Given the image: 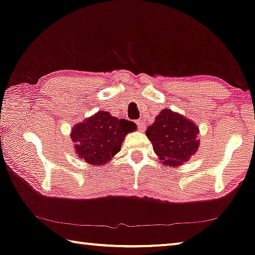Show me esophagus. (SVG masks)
<instances>
[{
	"mask_svg": "<svg viewBox=\"0 0 255 255\" xmlns=\"http://www.w3.org/2000/svg\"><path fill=\"white\" fill-rule=\"evenodd\" d=\"M135 124H137V127H138L139 130L144 131V128H145V122L144 121H141V120L135 121Z\"/></svg>",
	"mask_w": 255,
	"mask_h": 255,
	"instance_id": "1",
	"label": "esophagus"
}]
</instances>
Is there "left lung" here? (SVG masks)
<instances>
[{
	"mask_svg": "<svg viewBox=\"0 0 255 255\" xmlns=\"http://www.w3.org/2000/svg\"><path fill=\"white\" fill-rule=\"evenodd\" d=\"M198 128L184 116L163 109L146 130L149 141L162 165L179 166L196 153L200 144Z\"/></svg>",
	"mask_w": 255,
	"mask_h": 255,
	"instance_id": "1",
	"label": "left lung"
}]
</instances>
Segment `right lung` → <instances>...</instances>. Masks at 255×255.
I'll return each mask as SVG.
<instances>
[{
  "mask_svg": "<svg viewBox=\"0 0 255 255\" xmlns=\"http://www.w3.org/2000/svg\"><path fill=\"white\" fill-rule=\"evenodd\" d=\"M135 124L118 120L107 111H99L72 128L71 138L76 154L89 165H104L121 151L125 134L135 130Z\"/></svg>",
  "mask_w": 255,
  "mask_h": 255,
  "instance_id": "1",
  "label": "right lung"
}]
</instances>
